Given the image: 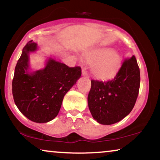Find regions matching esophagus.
Listing matches in <instances>:
<instances>
[{
	"label": "esophagus",
	"instance_id": "esophagus-1",
	"mask_svg": "<svg viewBox=\"0 0 160 160\" xmlns=\"http://www.w3.org/2000/svg\"><path fill=\"white\" fill-rule=\"evenodd\" d=\"M82 76H86V77H89L88 73H87V71H86V69H82Z\"/></svg>",
	"mask_w": 160,
	"mask_h": 160
}]
</instances>
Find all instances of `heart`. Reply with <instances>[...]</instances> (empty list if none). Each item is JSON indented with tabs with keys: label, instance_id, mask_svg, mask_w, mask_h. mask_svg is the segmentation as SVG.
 <instances>
[{
	"label": "heart",
	"instance_id": "obj_1",
	"mask_svg": "<svg viewBox=\"0 0 160 160\" xmlns=\"http://www.w3.org/2000/svg\"><path fill=\"white\" fill-rule=\"evenodd\" d=\"M84 58L88 62L92 63V72L96 78L101 80L113 78L122 64L120 54L110 48L91 50L84 54Z\"/></svg>",
	"mask_w": 160,
	"mask_h": 160
}]
</instances>
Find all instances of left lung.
Segmentation results:
<instances>
[{
  "label": "left lung",
  "mask_w": 160,
  "mask_h": 160,
  "mask_svg": "<svg viewBox=\"0 0 160 160\" xmlns=\"http://www.w3.org/2000/svg\"><path fill=\"white\" fill-rule=\"evenodd\" d=\"M140 81V69L134 55L124 59L113 79L91 80L87 100L94 119L109 125L127 117L136 102Z\"/></svg>",
  "instance_id": "obj_1"
}]
</instances>
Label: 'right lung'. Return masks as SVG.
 <instances>
[{"mask_svg": "<svg viewBox=\"0 0 160 160\" xmlns=\"http://www.w3.org/2000/svg\"><path fill=\"white\" fill-rule=\"evenodd\" d=\"M36 49L32 41L24 47L15 67L12 94L23 115L34 122L46 123L58 116L63 98L80 78L82 68L49 59L44 68L29 73V53Z\"/></svg>", "mask_w": 160, "mask_h": 160, "instance_id": "add662e5", "label": "right lung"}]
</instances>
